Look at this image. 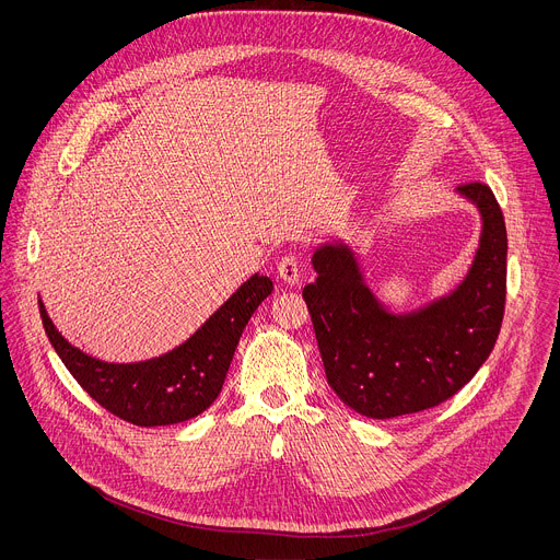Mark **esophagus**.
<instances>
[{
  "mask_svg": "<svg viewBox=\"0 0 560 560\" xmlns=\"http://www.w3.org/2000/svg\"><path fill=\"white\" fill-rule=\"evenodd\" d=\"M277 272H279V277H281L285 283H290V285L299 283V279H301V266H299V257H296L294 253H290V255H283V257L279 259V264H277Z\"/></svg>",
  "mask_w": 560,
  "mask_h": 560,
  "instance_id": "obj_1",
  "label": "esophagus"
}]
</instances>
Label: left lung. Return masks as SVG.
I'll list each match as a JSON object with an SVG mask.
<instances>
[{"instance_id": "1", "label": "left lung", "mask_w": 560, "mask_h": 560, "mask_svg": "<svg viewBox=\"0 0 560 560\" xmlns=\"http://www.w3.org/2000/svg\"><path fill=\"white\" fill-rule=\"evenodd\" d=\"M458 190L483 217L481 248L450 296L415 314L385 312L343 246L312 257L316 281L303 288L330 387L370 419H394L441 406L490 357L508 292V230L488 184Z\"/></svg>"}]
</instances>
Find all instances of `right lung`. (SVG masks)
<instances>
[{
	"instance_id": "add662e5",
	"label": "right lung",
	"mask_w": 560,
	"mask_h": 560,
	"mask_svg": "<svg viewBox=\"0 0 560 560\" xmlns=\"http://www.w3.org/2000/svg\"><path fill=\"white\" fill-rule=\"evenodd\" d=\"M270 292L272 281L253 275L184 346L130 365L104 363L72 348L55 330L42 301L39 314L68 372L104 410L132 425L156 428L188 421L212 406L246 324Z\"/></svg>"
}]
</instances>
